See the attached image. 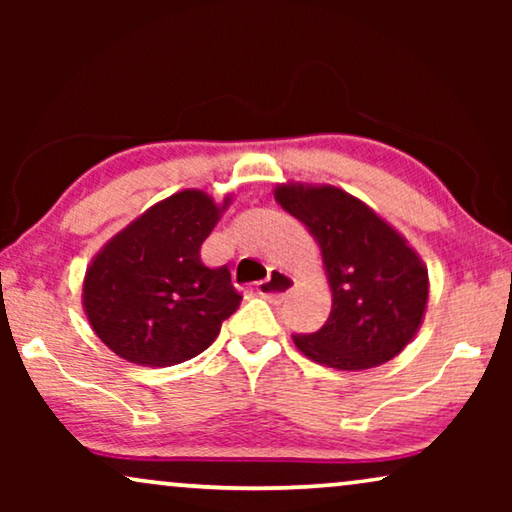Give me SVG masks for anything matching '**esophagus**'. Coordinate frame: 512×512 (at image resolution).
<instances>
[{"mask_svg":"<svg viewBox=\"0 0 512 512\" xmlns=\"http://www.w3.org/2000/svg\"><path fill=\"white\" fill-rule=\"evenodd\" d=\"M291 289H293V277L289 272L277 270V268H272L270 275L256 284L258 296L268 300H282Z\"/></svg>","mask_w":512,"mask_h":512,"instance_id":"esophagus-1","label":"esophagus"}]
</instances>
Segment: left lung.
Instances as JSON below:
<instances>
[{"label":"left lung","instance_id":"8db88e82","mask_svg":"<svg viewBox=\"0 0 512 512\" xmlns=\"http://www.w3.org/2000/svg\"><path fill=\"white\" fill-rule=\"evenodd\" d=\"M275 200L319 242L333 307L317 333H296L307 359L366 370L394 359L422 324L429 275L373 209L333 186H279Z\"/></svg>","mask_w":512,"mask_h":512}]
</instances>
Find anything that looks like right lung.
I'll use <instances>...</instances> for the list:
<instances>
[{"mask_svg": "<svg viewBox=\"0 0 512 512\" xmlns=\"http://www.w3.org/2000/svg\"><path fill=\"white\" fill-rule=\"evenodd\" d=\"M228 198L223 200L226 209ZM202 191L158 202L104 247L86 272L83 305L104 345L137 366H177L212 345L240 305L228 265L200 247L219 221Z\"/></svg>", "mask_w": 512, "mask_h": 512, "instance_id": "obj_1", "label": "right lung"}]
</instances>
